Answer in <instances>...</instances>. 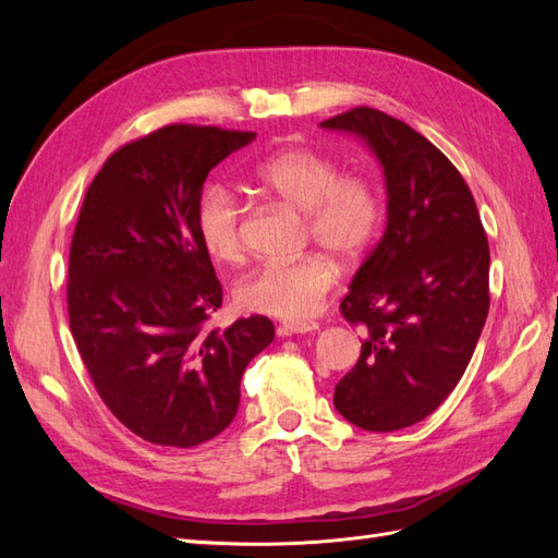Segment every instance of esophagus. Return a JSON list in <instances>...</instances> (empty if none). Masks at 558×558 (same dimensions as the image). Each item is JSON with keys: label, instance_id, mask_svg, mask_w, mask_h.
<instances>
[{"label": "esophagus", "instance_id": "obj_1", "mask_svg": "<svg viewBox=\"0 0 558 558\" xmlns=\"http://www.w3.org/2000/svg\"><path fill=\"white\" fill-rule=\"evenodd\" d=\"M318 328V324L314 320H305V324H281L277 328L279 337H291V335H305V332H314Z\"/></svg>", "mask_w": 558, "mask_h": 558}]
</instances>
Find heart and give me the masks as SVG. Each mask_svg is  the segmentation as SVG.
I'll use <instances>...</instances> for the list:
<instances>
[{
	"mask_svg": "<svg viewBox=\"0 0 558 558\" xmlns=\"http://www.w3.org/2000/svg\"><path fill=\"white\" fill-rule=\"evenodd\" d=\"M251 181L279 205L305 216L314 244L342 260L359 258L379 226V199L373 183L359 174H340L335 160L305 146H286L263 158ZM202 244L218 263L244 256V207L228 185L202 191L195 209ZM337 277L328 256L263 265L234 286V302L251 314L281 320H305L324 302Z\"/></svg>",
	"mask_w": 558,
	"mask_h": 558,
	"instance_id": "heart-1",
	"label": "heart"
}]
</instances>
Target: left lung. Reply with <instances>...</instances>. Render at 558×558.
I'll return each instance as SVG.
<instances>
[{"label": "left lung", "mask_w": 558, "mask_h": 558, "mask_svg": "<svg viewBox=\"0 0 558 558\" xmlns=\"http://www.w3.org/2000/svg\"><path fill=\"white\" fill-rule=\"evenodd\" d=\"M361 137L386 181V230L340 302L365 328L335 408L373 433L433 414L463 377L488 314V242L468 183L424 134L356 107L320 123Z\"/></svg>", "instance_id": "left-lung-1"}]
</instances>
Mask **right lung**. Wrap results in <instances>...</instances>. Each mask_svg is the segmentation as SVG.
<instances>
[{"label":"right lung","instance_id":"obj_1","mask_svg":"<svg viewBox=\"0 0 558 558\" xmlns=\"http://www.w3.org/2000/svg\"><path fill=\"white\" fill-rule=\"evenodd\" d=\"M256 132L167 125L107 158L83 197L66 312L111 414L142 440L189 449L230 426L240 381L275 340L260 314L207 330L223 289L195 209L207 174Z\"/></svg>","mask_w":558,"mask_h":558}]
</instances>
